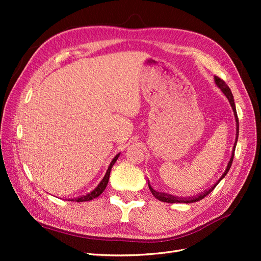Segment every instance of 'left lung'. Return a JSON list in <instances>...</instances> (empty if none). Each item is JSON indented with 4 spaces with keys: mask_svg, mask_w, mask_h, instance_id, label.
<instances>
[{
    "mask_svg": "<svg viewBox=\"0 0 261 261\" xmlns=\"http://www.w3.org/2000/svg\"><path fill=\"white\" fill-rule=\"evenodd\" d=\"M215 83H216V85L219 87V88L221 89V91H222V92L224 93V96L227 98L228 102H230V105H231V107H232V109H233L234 116H235V122H236V138H235V141H234V146H233V150H232V155H231V158H230V161H228V163H227V165H226V169H225L224 173L222 174V176H221V177L219 178V180L217 181V183H216L215 185H213V186H211V188L208 189L207 192H204V193H202L201 195L197 196V197H194V198H189V199L176 198V197L172 196V195H168V194H165V193H159V192H156V191H154V189H153L151 186H150V183H149V180H148V186H149L150 192L152 193V195L155 197V198H156L158 200L163 201V202H169V203H175V202L191 203V202L199 201V200H201L202 198H204V197H206L209 193H211V192L213 191V189H215V187L220 183L221 179L225 177V175L227 174L228 170H230V168H231L232 162H233V158H234L235 147H236V144H238V139H239V128H240L239 117H238V113H236V108H235V103H234V98H233V94H232V92H231V89L228 88V86H227L222 80H221V78H219L218 76H215Z\"/></svg>",
    "mask_w": 261,
    "mask_h": 261,
    "instance_id": "8db88e82",
    "label": "left lung"
}]
</instances>
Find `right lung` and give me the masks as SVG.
I'll return each instance as SVG.
<instances>
[{"label": "right lung", "instance_id": "obj_1", "mask_svg": "<svg viewBox=\"0 0 261 261\" xmlns=\"http://www.w3.org/2000/svg\"><path fill=\"white\" fill-rule=\"evenodd\" d=\"M118 156H120V153L116 154V155L113 158V160L111 161V163H110L109 168H108V170H107V173H106L105 177L102 178V180H101L100 183L98 184V186H97L96 188H94L91 193L87 194L86 196H82V197H78V198L70 199V200L68 199V200H69V201L83 202V201H89V200H92L93 198H97V197H99L102 193H103V191H105L106 187H107V185H108V181H109V178H110V172H111V169H112V167L114 165V163L116 162V160L118 159Z\"/></svg>", "mask_w": 261, "mask_h": 261}]
</instances>
